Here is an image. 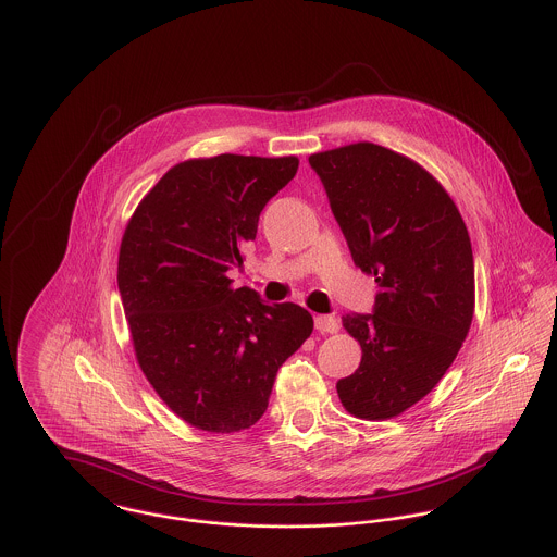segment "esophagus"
<instances>
[{
	"mask_svg": "<svg viewBox=\"0 0 557 557\" xmlns=\"http://www.w3.org/2000/svg\"><path fill=\"white\" fill-rule=\"evenodd\" d=\"M315 327L323 334H334L338 332V319L332 315H315Z\"/></svg>",
	"mask_w": 557,
	"mask_h": 557,
	"instance_id": "1",
	"label": "esophagus"
}]
</instances>
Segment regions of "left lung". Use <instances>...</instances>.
<instances>
[{
  "label": "left lung",
  "mask_w": 557,
  "mask_h": 557,
  "mask_svg": "<svg viewBox=\"0 0 557 557\" xmlns=\"http://www.w3.org/2000/svg\"><path fill=\"white\" fill-rule=\"evenodd\" d=\"M354 263L375 276L373 315H345L360 343L343 407L388 420L426 397L457 358L474 318V255L446 188L416 160L360 141L309 157Z\"/></svg>",
  "instance_id": "8db88e82"
}]
</instances>
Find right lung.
<instances>
[{
  "instance_id": "1",
  "label": "right lung",
  "mask_w": 557,
  "mask_h": 557,
  "mask_svg": "<svg viewBox=\"0 0 557 557\" xmlns=\"http://www.w3.org/2000/svg\"><path fill=\"white\" fill-rule=\"evenodd\" d=\"M296 157L221 154L171 166L120 244L117 287L137 362L195 429L236 433L265 411L281 364L313 332L307 309L232 287L265 203Z\"/></svg>"
}]
</instances>
